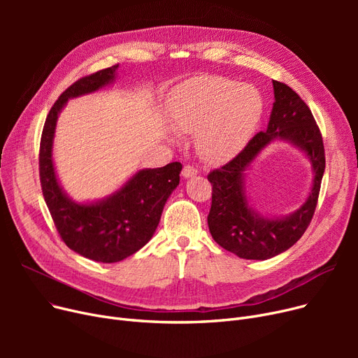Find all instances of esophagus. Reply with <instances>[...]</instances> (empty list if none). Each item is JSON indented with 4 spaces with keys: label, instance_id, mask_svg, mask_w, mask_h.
<instances>
[{
    "label": "esophagus",
    "instance_id": "1",
    "mask_svg": "<svg viewBox=\"0 0 358 358\" xmlns=\"http://www.w3.org/2000/svg\"><path fill=\"white\" fill-rule=\"evenodd\" d=\"M197 173H199L197 168H196L194 165H192V164H187V165H184V168H182V177H184V178L193 177V176H196Z\"/></svg>",
    "mask_w": 358,
    "mask_h": 358
}]
</instances>
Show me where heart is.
<instances>
[{
	"label": "heart",
	"mask_w": 358,
	"mask_h": 358,
	"mask_svg": "<svg viewBox=\"0 0 358 358\" xmlns=\"http://www.w3.org/2000/svg\"><path fill=\"white\" fill-rule=\"evenodd\" d=\"M262 115V99L251 85L203 77L181 85L171 101L174 127L196 136L200 157L222 162L245 146Z\"/></svg>",
	"instance_id": "b5f03b06"
}]
</instances>
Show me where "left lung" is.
<instances>
[{
    "label": "left lung",
    "mask_w": 358,
    "mask_h": 358,
    "mask_svg": "<svg viewBox=\"0 0 358 358\" xmlns=\"http://www.w3.org/2000/svg\"><path fill=\"white\" fill-rule=\"evenodd\" d=\"M274 104L267 130L258 134L228 164L213 169L209 231L222 248L245 259H268L285 252L302 238L313 217L322 176L325 149L321 130L308 104L289 85L273 81ZM283 138L305 150L315 178L311 194L299 211L287 218L267 220L254 214L243 189V173L271 140Z\"/></svg>",
    "instance_id": "left-lung-1"
}]
</instances>
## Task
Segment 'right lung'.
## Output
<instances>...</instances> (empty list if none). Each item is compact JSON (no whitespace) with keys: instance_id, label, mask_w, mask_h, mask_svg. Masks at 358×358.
<instances>
[{"instance_id":"right-lung-1","label":"right lung","mask_w":358,"mask_h":358,"mask_svg":"<svg viewBox=\"0 0 358 358\" xmlns=\"http://www.w3.org/2000/svg\"><path fill=\"white\" fill-rule=\"evenodd\" d=\"M119 65L97 71L75 81L52 106L39 150V176L45 201L66 247L99 262H117L139 251L152 238L166 199L180 182L182 165L171 162L142 169L113 196L92 203H75L62 192L52 161L56 119L68 99L83 96L115 80Z\"/></svg>"}]
</instances>
